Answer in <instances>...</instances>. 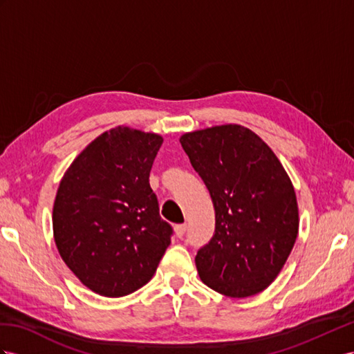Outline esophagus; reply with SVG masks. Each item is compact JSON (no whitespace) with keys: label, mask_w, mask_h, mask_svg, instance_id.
<instances>
[{"label":"esophagus","mask_w":354,"mask_h":354,"mask_svg":"<svg viewBox=\"0 0 354 354\" xmlns=\"http://www.w3.org/2000/svg\"><path fill=\"white\" fill-rule=\"evenodd\" d=\"M185 230H187V225L185 224H178L175 225V234L178 238H183L185 234Z\"/></svg>","instance_id":"34e87169"}]
</instances>
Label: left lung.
<instances>
[{
    "instance_id": "8db88e82",
    "label": "left lung",
    "mask_w": 354,
    "mask_h": 354,
    "mask_svg": "<svg viewBox=\"0 0 354 354\" xmlns=\"http://www.w3.org/2000/svg\"><path fill=\"white\" fill-rule=\"evenodd\" d=\"M215 209V233L197 251L203 283L229 297L272 284L299 230L296 193L283 165L259 136L238 124L180 136Z\"/></svg>"
}]
</instances>
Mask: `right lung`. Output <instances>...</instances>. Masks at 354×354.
I'll return each mask as SVG.
<instances>
[{"instance_id": "right-lung-1", "label": "right lung", "mask_w": 354, "mask_h": 354, "mask_svg": "<svg viewBox=\"0 0 354 354\" xmlns=\"http://www.w3.org/2000/svg\"><path fill=\"white\" fill-rule=\"evenodd\" d=\"M162 143L156 133L130 127L100 134L62 176L52 225L59 256L94 293L127 296L153 277L170 245L149 185Z\"/></svg>"}]
</instances>
